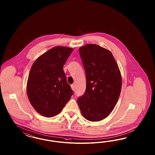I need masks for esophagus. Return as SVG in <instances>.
<instances>
[{"label":"esophagus","instance_id":"obj_1","mask_svg":"<svg viewBox=\"0 0 155 155\" xmlns=\"http://www.w3.org/2000/svg\"><path fill=\"white\" fill-rule=\"evenodd\" d=\"M71 88L73 90H74V84H71Z\"/></svg>","mask_w":155,"mask_h":155}]
</instances>
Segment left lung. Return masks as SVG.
Listing matches in <instances>:
<instances>
[{
    "instance_id": "obj_1",
    "label": "left lung",
    "mask_w": 155,
    "mask_h": 155,
    "mask_svg": "<svg viewBox=\"0 0 155 155\" xmlns=\"http://www.w3.org/2000/svg\"><path fill=\"white\" fill-rule=\"evenodd\" d=\"M86 77L84 94L78 98L84 117L98 122L107 117L117 103L122 89V76L113 54L97 44L79 49Z\"/></svg>"
}]
</instances>
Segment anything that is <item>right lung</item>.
Instances as JSON below:
<instances>
[{
    "instance_id": "1",
    "label": "right lung",
    "mask_w": 155,
    "mask_h": 155,
    "mask_svg": "<svg viewBox=\"0 0 155 155\" xmlns=\"http://www.w3.org/2000/svg\"><path fill=\"white\" fill-rule=\"evenodd\" d=\"M73 49L55 47L38 57L28 76L27 93L35 110L44 117L61 112L73 94L63 66Z\"/></svg>"
}]
</instances>
